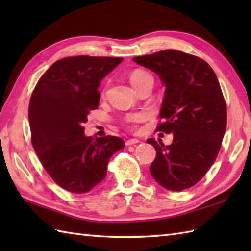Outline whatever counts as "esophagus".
<instances>
[{
	"label": "esophagus",
	"mask_w": 251,
	"mask_h": 251,
	"mask_svg": "<svg viewBox=\"0 0 251 251\" xmlns=\"http://www.w3.org/2000/svg\"><path fill=\"white\" fill-rule=\"evenodd\" d=\"M139 142H140V140H138V139H129V140H127L125 142V145L126 146H134V145H137V143H139Z\"/></svg>",
	"instance_id": "34e87169"
}]
</instances>
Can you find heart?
Masks as SVG:
<instances>
[{
  "label": "heart",
  "mask_w": 251,
  "mask_h": 251,
  "mask_svg": "<svg viewBox=\"0 0 251 251\" xmlns=\"http://www.w3.org/2000/svg\"><path fill=\"white\" fill-rule=\"evenodd\" d=\"M148 79H152L151 75H149L148 73L143 72V71H136L131 74L130 76V83L132 85V87L137 88L139 85L142 83H145ZM142 119L141 114H134L130 115L128 119H127V122L128 123H135V122H139Z\"/></svg>",
  "instance_id": "b5f03b06"
}]
</instances>
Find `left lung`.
<instances>
[{"label":"left lung","instance_id":"1","mask_svg":"<svg viewBox=\"0 0 251 251\" xmlns=\"http://www.w3.org/2000/svg\"><path fill=\"white\" fill-rule=\"evenodd\" d=\"M156 73L165 86L156 130L173 134L170 146L150 138L156 157L150 173L170 191L196 184L216 161L226 129V105L216 73L208 63L190 54L165 50L132 58Z\"/></svg>","mask_w":251,"mask_h":251}]
</instances>
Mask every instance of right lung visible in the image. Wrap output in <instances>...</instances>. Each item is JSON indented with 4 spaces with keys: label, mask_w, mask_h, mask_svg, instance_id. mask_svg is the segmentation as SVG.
Masks as SVG:
<instances>
[{
    "label": "right lung",
    "mask_w": 251,
    "mask_h": 251,
    "mask_svg": "<svg viewBox=\"0 0 251 251\" xmlns=\"http://www.w3.org/2000/svg\"><path fill=\"white\" fill-rule=\"evenodd\" d=\"M123 58L75 56L50 67L32 93V146L55 182L69 192L93 190L106 176L111 156L125 147L121 138L84 134L87 115L99 105L98 87Z\"/></svg>",
    "instance_id": "obj_1"
}]
</instances>
